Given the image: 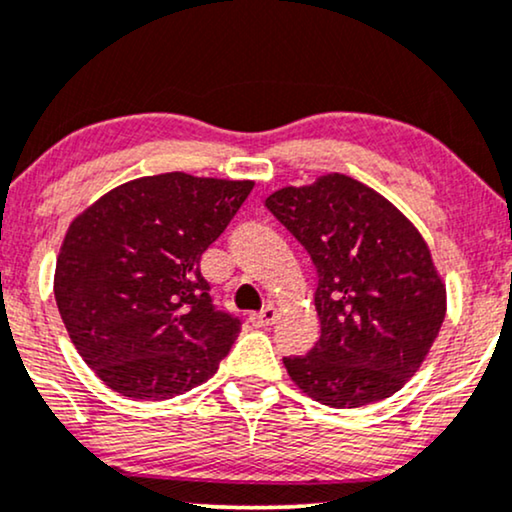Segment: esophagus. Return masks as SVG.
<instances>
[{"label": "esophagus", "instance_id": "esophagus-1", "mask_svg": "<svg viewBox=\"0 0 512 512\" xmlns=\"http://www.w3.org/2000/svg\"><path fill=\"white\" fill-rule=\"evenodd\" d=\"M276 321V309L274 307H264L262 312H257V314H250V323L255 328H267V326H271V323Z\"/></svg>", "mask_w": 512, "mask_h": 512}]
</instances>
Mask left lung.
I'll return each instance as SVG.
<instances>
[{
	"label": "left lung",
	"mask_w": 512,
	"mask_h": 512,
	"mask_svg": "<svg viewBox=\"0 0 512 512\" xmlns=\"http://www.w3.org/2000/svg\"><path fill=\"white\" fill-rule=\"evenodd\" d=\"M312 257L319 342L286 357L300 390L333 409L392 397L428 357L446 286L411 219L371 186L331 172L264 200Z\"/></svg>",
	"instance_id": "8db88e82"
}]
</instances>
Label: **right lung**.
I'll return each mask as SVG.
<instances>
[{
	"label": "right lung",
	"instance_id": "1",
	"mask_svg": "<svg viewBox=\"0 0 512 512\" xmlns=\"http://www.w3.org/2000/svg\"><path fill=\"white\" fill-rule=\"evenodd\" d=\"M255 181L132 179L70 222L54 295L80 357L122 397L172 399L215 375L241 333L200 276Z\"/></svg>",
	"mask_w": 512,
	"mask_h": 512
}]
</instances>
